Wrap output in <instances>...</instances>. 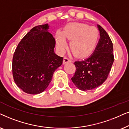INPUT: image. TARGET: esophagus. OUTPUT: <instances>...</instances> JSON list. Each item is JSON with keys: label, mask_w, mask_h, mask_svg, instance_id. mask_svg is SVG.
Wrapping results in <instances>:
<instances>
[{"label": "esophagus", "mask_w": 129, "mask_h": 129, "mask_svg": "<svg viewBox=\"0 0 129 129\" xmlns=\"http://www.w3.org/2000/svg\"><path fill=\"white\" fill-rule=\"evenodd\" d=\"M71 62V61L68 58H67V57L63 58V64H65V63H68V62Z\"/></svg>", "instance_id": "34e87169"}]
</instances>
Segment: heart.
I'll list each match as a JSON object with an SVG mask.
<instances>
[{
	"mask_svg": "<svg viewBox=\"0 0 129 129\" xmlns=\"http://www.w3.org/2000/svg\"><path fill=\"white\" fill-rule=\"evenodd\" d=\"M58 49L61 52L67 47L66 39L70 41V47L77 57L85 58L93 52L99 38V32L95 27L78 22L68 24L62 33L59 31L55 35Z\"/></svg>",
	"mask_w": 129,
	"mask_h": 129,
	"instance_id": "1",
	"label": "heart"
}]
</instances>
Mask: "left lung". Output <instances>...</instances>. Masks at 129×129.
Segmentation results:
<instances>
[{
	"mask_svg": "<svg viewBox=\"0 0 129 129\" xmlns=\"http://www.w3.org/2000/svg\"><path fill=\"white\" fill-rule=\"evenodd\" d=\"M97 26L100 38L93 54L86 59L74 62L76 70L71 80L82 91L92 90L103 84L114 62L112 41L100 25Z\"/></svg>",
	"mask_w": 129,
	"mask_h": 129,
	"instance_id": "8db88e82",
	"label": "left lung"
}]
</instances>
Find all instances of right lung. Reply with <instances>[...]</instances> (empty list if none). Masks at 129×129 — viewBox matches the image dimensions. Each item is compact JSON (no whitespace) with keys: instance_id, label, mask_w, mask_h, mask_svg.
<instances>
[{"instance_id":"right-lung-1","label":"right lung","mask_w":129,"mask_h":129,"mask_svg":"<svg viewBox=\"0 0 129 129\" xmlns=\"http://www.w3.org/2000/svg\"><path fill=\"white\" fill-rule=\"evenodd\" d=\"M48 24L34 27L19 43L12 60V74L19 88L29 94L44 91L62 63L55 54V40Z\"/></svg>"}]
</instances>
